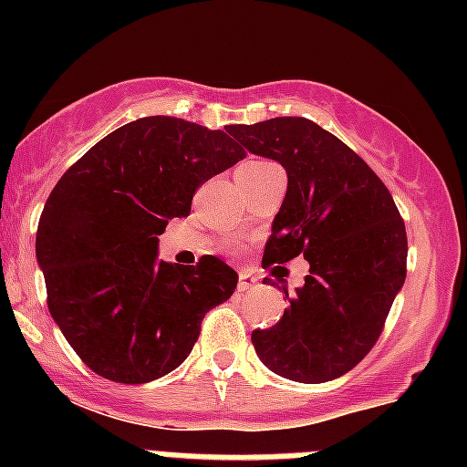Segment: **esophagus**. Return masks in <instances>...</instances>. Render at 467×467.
<instances>
[{
	"instance_id": "esophagus-1",
	"label": "esophagus",
	"mask_w": 467,
	"mask_h": 467,
	"mask_svg": "<svg viewBox=\"0 0 467 467\" xmlns=\"http://www.w3.org/2000/svg\"><path fill=\"white\" fill-rule=\"evenodd\" d=\"M257 285V277L255 275H251V273L248 271H242L239 273V282H237V289L239 291H248V289H253V286Z\"/></svg>"
}]
</instances>
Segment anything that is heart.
<instances>
[{
    "mask_svg": "<svg viewBox=\"0 0 467 467\" xmlns=\"http://www.w3.org/2000/svg\"><path fill=\"white\" fill-rule=\"evenodd\" d=\"M271 162H264V160H246V162L239 164L237 169H260V167H268Z\"/></svg>",
    "mask_w": 467,
    "mask_h": 467,
    "instance_id": "1",
    "label": "heart"
}]
</instances>
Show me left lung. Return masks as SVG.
<instances>
[{"label": "left lung", "mask_w": 467, "mask_h": 467, "mask_svg": "<svg viewBox=\"0 0 467 467\" xmlns=\"http://www.w3.org/2000/svg\"><path fill=\"white\" fill-rule=\"evenodd\" d=\"M225 130L286 171L262 264L309 262L296 296L285 289L280 321L253 332L257 357L303 384L341 378L375 346L407 277V230L393 196L350 146L305 117Z\"/></svg>", "instance_id": "obj_1"}]
</instances>
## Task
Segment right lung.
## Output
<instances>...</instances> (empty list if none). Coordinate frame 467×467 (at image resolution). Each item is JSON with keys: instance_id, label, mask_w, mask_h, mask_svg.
Segmentation results:
<instances>
[{"instance_id": "add662e5", "label": "right lung", "mask_w": 467, "mask_h": 467, "mask_svg": "<svg viewBox=\"0 0 467 467\" xmlns=\"http://www.w3.org/2000/svg\"><path fill=\"white\" fill-rule=\"evenodd\" d=\"M244 158L223 130L158 115L112 130L63 173L37 223L36 257L51 318L89 370L146 384L190 357L203 317L239 275L214 255L196 266L158 260V234Z\"/></svg>"}]
</instances>
